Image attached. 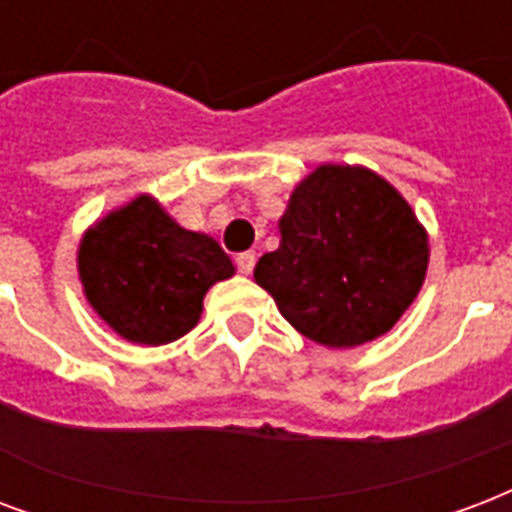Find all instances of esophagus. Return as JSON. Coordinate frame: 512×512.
<instances>
[{
  "label": "esophagus",
  "mask_w": 512,
  "mask_h": 512,
  "mask_svg": "<svg viewBox=\"0 0 512 512\" xmlns=\"http://www.w3.org/2000/svg\"><path fill=\"white\" fill-rule=\"evenodd\" d=\"M255 260H257L255 252H241V255H236V265H239L241 273H252V268H255Z\"/></svg>",
  "instance_id": "obj_1"
}]
</instances>
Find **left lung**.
<instances>
[{"mask_svg": "<svg viewBox=\"0 0 512 512\" xmlns=\"http://www.w3.org/2000/svg\"><path fill=\"white\" fill-rule=\"evenodd\" d=\"M427 233L386 179L319 166L282 217V244L257 260L255 282L311 341L368 343L411 306L427 273Z\"/></svg>", "mask_w": 512, "mask_h": 512, "instance_id": "left-lung-1", "label": "left lung"}]
</instances>
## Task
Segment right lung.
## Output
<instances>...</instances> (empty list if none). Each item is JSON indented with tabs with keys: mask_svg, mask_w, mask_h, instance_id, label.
Returning a JSON list of instances; mask_svg holds the SVG:
<instances>
[{
	"mask_svg": "<svg viewBox=\"0 0 512 512\" xmlns=\"http://www.w3.org/2000/svg\"><path fill=\"white\" fill-rule=\"evenodd\" d=\"M233 263L204 233L179 228L158 201L139 195L85 233V298L126 341L161 346L193 330L212 284Z\"/></svg>",
	"mask_w": 512,
	"mask_h": 512,
	"instance_id": "right-lung-1",
	"label": "right lung"
}]
</instances>
